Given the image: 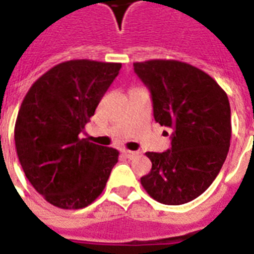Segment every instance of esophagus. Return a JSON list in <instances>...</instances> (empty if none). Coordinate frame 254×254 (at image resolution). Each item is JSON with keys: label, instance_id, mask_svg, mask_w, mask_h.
Masks as SVG:
<instances>
[{"label": "esophagus", "instance_id": "obj_1", "mask_svg": "<svg viewBox=\"0 0 254 254\" xmlns=\"http://www.w3.org/2000/svg\"><path fill=\"white\" fill-rule=\"evenodd\" d=\"M123 154L127 157V158L131 159V158H134L135 155L138 154L137 151H133V150H123Z\"/></svg>", "mask_w": 254, "mask_h": 254}]
</instances>
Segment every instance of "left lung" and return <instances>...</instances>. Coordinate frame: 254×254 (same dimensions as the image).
Masks as SVG:
<instances>
[{"label": "left lung", "mask_w": 254, "mask_h": 254, "mask_svg": "<svg viewBox=\"0 0 254 254\" xmlns=\"http://www.w3.org/2000/svg\"><path fill=\"white\" fill-rule=\"evenodd\" d=\"M133 65L150 91L155 121L173 129L169 150L146 153L151 170L141 185L162 204L189 203L211 186L228 154V96L208 73L185 62L154 59Z\"/></svg>", "instance_id": "obj_1"}]
</instances>
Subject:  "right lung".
<instances>
[{
    "label": "right lung",
    "mask_w": 254,
    "mask_h": 254,
    "mask_svg": "<svg viewBox=\"0 0 254 254\" xmlns=\"http://www.w3.org/2000/svg\"><path fill=\"white\" fill-rule=\"evenodd\" d=\"M121 63L77 59L38 79L18 112L14 141L26 178L50 204L89 205L103 192L119 151L80 138Z\"/></svg>",
    "instance_id": "1"
}]
</instances>
